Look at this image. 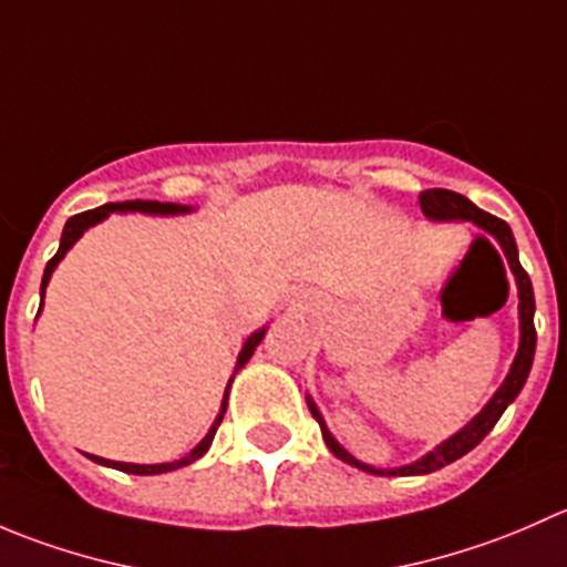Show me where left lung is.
I'll list each match as a JSON object with an SVG mask.
<instances>
[{
	"mask_svg": "<svg viewBox=\"0 0 567 567\" xmlns=\"http://www.w3.org/2000/svg\"><path fill=\"white\" fill-rule=\"evenodd\" d=\"M420 205H422V214L425 219L431 221H472L474 227H480L483 233H488L496 244H499L502 251L507 257V266H511L513 277H516V288H518V351L516 359L511 364V373L505 375L499 390L494 392V398L480 409V414H474L466 425L461 427L458 433H453L450 439H444L442 444L425 453L422 458L405 463V466H394V468H379V466H370V463H362L359 458H353L334 436L331 431L326 427L323 416H320L316 400L307 394V405H310L312 416L318 420L320 433H323V442L331 453L337 455L340 461L351 463V466L362 468L368 474H381V477H411V474H431L436 468L447 466V463L463 458L468 450L477 447L485 436L491 433V427L499 422V416L505 414L507 405L518 398V392L524 390L527 384V375L532 370V359H535V293H532V282H529V274L524 271L522 262H518V247H516V238H513V230L507 227V221L496 219V216L485 214L483 208L466 199L458 192H450V188H427V192L420 194Z\"/></svg>",
	"mask_w": 567,
	"mask_h": 567,
	"instance_id": "1",
	"label": "left lung"
}]
</instances>
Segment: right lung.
<instances>
[{
	"label": "right lung",
	"instance_id": "1",
	"mask_svg": "<svg viewBox=\"0 0 567 567\" xmlns=\"http://www.w3.org/2000/svg\"><path fill=\"white\" fill-rule=\"evenodd\" d=\"M192 205H181V203H158V199H125V203H106L101 205V208L95 210H84V214H76L71 216V219L65 221V230H62V238H60V249H56V255L51 257L49 262H45V271H43V282H40V310H43V296H45V288H49V279L51 274H54V268L60 266L62 257L71 251L73 244L79 241V238L84 236V233L90 230V227H95L99 221L109 219V214H147V216H183V214H192ZM38 310V316H40ZM268 326H262V329L251 331L247 337V342H244L241 353H238V362H236V370H233L230 381H227V390H225V398H221V405H219V414H216L214 425L208 427V433H205L203 442L197 444V447L192 450V453H186L183 458L177 461H169V463H123V461H109V458H101V455H90V461L101 463V466H112L117 468V472H128V474H164V472H173V468H181V466H188V463H194L197 458H203L205 453H208L210 442H214L216 436V427H219V422L225 420V411H227V398H230V386H233V379H236L238 370L244 368V364L249 362L251 353H255V348L260 346V340L266 337Z\"/></svg>",
	"mask_w": 567,
	"mask_h": 567
}]
</instances>
